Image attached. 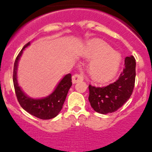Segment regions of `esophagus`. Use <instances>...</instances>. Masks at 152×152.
Instances as JSON below:
<instances>
[{"mask_svg":"<svg viewBox=\"0 0 152 152\" xmlns=\"http://www.w3.org/2000/svg\"><path fill=\"white\" fill-rule=\"evenodd\" d=\"M84 76H82V74H74L73 76H72V82H73V84H76L77 82H81V81H83Z\"/></svg>","mask_w":152,"mask_h":152,"instance_id":"34e87169","label":"esophagus"}]
</instances>
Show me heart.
<instances>
[{
    "instance_id": "heart-1",
    "label": "heart",
    "mask_w": 152,
    "mask_h": 152,
    "mask_svg": "<svg viewBox=\"0 0 152 152\" xmlns=\"http://www.w3.org/2000/svg\"><path fill=\"white\" fill-rule=\"evenodd\" d=\"M85 57L93 59L88 67L92 79L103 83L111 79L118 70L121 57L108 44L102 41H94L84 50Z\"/></svg>"
}]
</instances>
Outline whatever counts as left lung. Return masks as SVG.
<instances>
[{
  "mask_svg": "<svg viewBox=\"0 0 152 152\" xmlns=\"http://www.w3.org/2000/svg\"><path fill=\"white\" fill-rule=\"evenodd\" d=\"M123 71L115 82L105 87L89 85V102L101 114L115 112L129 99L134 87L136 62L133 56H126Z\"/></svg>",
  "mask_w": 152,
  "mask_h": 152,
  "instance_id": "left-lung-1",
  "label": "left lung"
}]
</instances>
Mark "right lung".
I'll use <instances>...</instances> for the list:
<instances>
[{
  "instance_id": "add662e5",
  "label": "right lung",
  "mask_w": 152,
  "mask_h": 152,
  "mask_svg": "<svg viewBox=\"0 0 152 152\" xmlns=\"http://www.w3.org/2000/svg\"><path fill=\"white\" fill-rule=\"evenodd\" d=\"M29 44L30 42H28L24 45L20 52L18 53L14 64L13 83L15 94L20 105L31 115L43 120L51 119L56 117L62 110L69 89L72 86V76L70 73L66 75L61 80L54 91L45 99H33L27 97L18 86L17 80V67L23 50Z\"/></svg>"
}]
</instances>
